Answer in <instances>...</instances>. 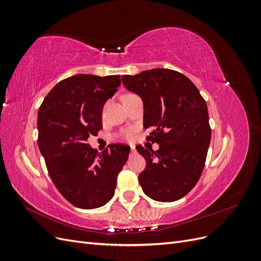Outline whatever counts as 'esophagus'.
<instances>
[{
	"mask_svg": "<svg viewBox=\"0 0 261 261\" xmlns=\"http://www.w3.org/2000/svg\"><path fill=\"white\" fill-rule=\"evenodd\" d=\"M130 152L134 154V153H136V148L134 147V146H130Z\"/></svg>",
	"mask_w": 261,
	"mask_h": 261,
	"instance_id": "1",
	"label": "esophagus"
}]
</instances>
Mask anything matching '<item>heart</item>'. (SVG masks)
<instances>
[{
    "label": "heart",
    "mask_w": 261,
    "mask_h": 261,
    "mask_svg": "<svg viewBox=\"0 0 261 261\" xmlns=\"http://www.w3.org/2000/svg\"><path fill=\"white\" fill-rule=\"evenodd\" d=\"M132 137H133V134H132V132H126V134H125V138L130 139Z\"/></svg>",
    "instance_id": "obj_1"
}]
</instances>
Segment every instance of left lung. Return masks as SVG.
<instances>
[{
    "instance_id": "1",
    "label": "left lung",
    "mask_w": 261,
    "mask_h": 261,
    "mask_svg": "<svg viewBox=\"0 0 261 261\" xmlns=\"http://www.w3.org/2000/svg\"><path fill=\"white\" fill-rule=\"evenodd\" d=\"M125 88L144 102V127L159 144L156 151L138 147L146 169L138 180L155 201L183 198L198 181L211 139L206 101L188 78L175 70L153 68L124 75Z\"/></svg>"
}]
</instances>
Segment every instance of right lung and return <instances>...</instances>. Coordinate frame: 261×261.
Segmentation results:
<instances>
[{
  "label": "right lung",
  "mask_w": 261,
  "mask_h": 261,
  "mask_svg": "<svg viewBox=\"0 0 261 261\" xmlns=\"http://www.w3.org/2000/svg\"><path fill=\"white\" fill-rule=\"evenodd\" d=\"M120 85V75L77 74L55 85L39 109V150L55 187L77 208L111 200L128 159V146L110 145L98 155L87 143L102 128V110Z\"/></svg>",
  "instance_id": "obj_1"
}]
</instances>
